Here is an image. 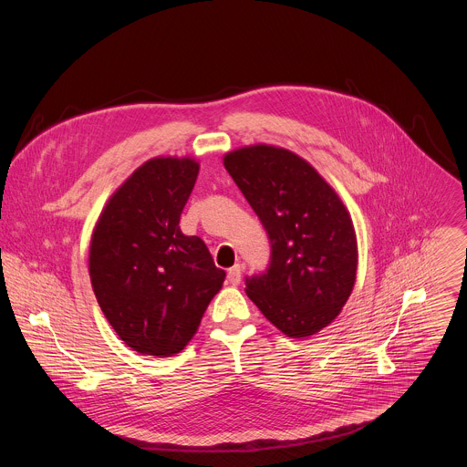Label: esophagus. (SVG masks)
<instances>
[{"mask_svg": "<svg viewBox=\"0 0 467 467\" xmlns=\"http://www.w3.org/2000/svg\"><path fill=\"white\" fill-rule=\"evenodd\" d=\"M227 281L231 283V285H240V281H242V266L240 265H234V266H231L229 270H227Z\"/></svg>", "mask_w": 467, "mask_h": 467, "instance_id": "1", "label": "esophagus"}]
</instances>
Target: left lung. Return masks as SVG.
Returning <instances> with one entry per match:
<instances>
[{"label":"left lung","mask_w":467,"mask_h":467,"mask_svg":"<svg viewBox=\"0 0 467 467\" xmlns=\"http://www.w3.org/2000/svg\"><path fill=\"white\" fill-rule=\"evenodd\" d=\"M223 166L270 242L266 268L245 277L247 296L285 335L318 333L340 313L357 279L348 209L305 159L285 149H240L223 157Z\"/></svg>","instance_id":"8db88e82"}]
</instances>
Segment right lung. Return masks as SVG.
<instances>
[{
    "instance_id": "obj_1",
    "label": "right lung",
    "mask_w": 467,
    "mask_h": 467,
    "mask_svg": "<svg viewBox=\"0 0 467 467\" xmlns=\"http://www.w3.org/2000/svg\"><path fill=\"white\" fill-rule=\"evenodd\" d=\"M197 175L193 159H150L110 197L93 233L97 301L118 337L143 355L182 351L225 279L206 244L179 227Z\"/></svg>"
}]
</instances>
